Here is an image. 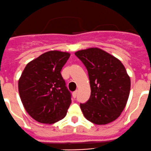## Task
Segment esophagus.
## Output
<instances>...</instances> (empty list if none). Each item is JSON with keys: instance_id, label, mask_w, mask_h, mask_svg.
I'll list each match as a JSON object with an SVG mask.
<instances>
[{"instance_id": "1", "label": "esophagus", "mask_w": 151, "mask_h": 151, "mask_svg": "<svg viewBox=\"0 0 151 151\" xmlns=\"http://www.w3.org/2000/svg\"><path fill=\"white\" fill-rule=\"evenodd\" d=\"M77 92H78V91H74V92L72 93V96H73V97H74V98H76V96H77Z\"/></svg>"}]
</instances>
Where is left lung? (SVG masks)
<instances>
[{"mask_svg": "<svg viewBox=\"0 0 151 151\" xmlns=\"http://www.w3.org/2000/svg\"><path fill=\"white\" fill-rule=\"evenodd\" d=\"M86 67L91 96L80 108L88 121L104 125L116 120L124 109L131 80L121 60L101 49L92 47L76 52Z\"/></svg>", "mask_w": 151, "mask_h": 151, "instance_id": "obj_1", "label": "left lung"}]
</instances>
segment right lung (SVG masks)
I'll return each instance as SVG.
<instances>
[{
  "label": "right lung",
  "mask_w": 151,
  "mask_h": 151,
  "mask_svg": "<svg viewBox=\"0 0 151 151\" xmlns=\"http://www.w3.org/2000/svg\"><path fill=\"white\" fill-rule=\"evenodd\" d=\"M70 53L51 50L29 62L18 82L24 108L35 121L52 124L63 119L71 104L60 71Z\"/></svg>",
  "instance_id": "1"
}]
</instances>
